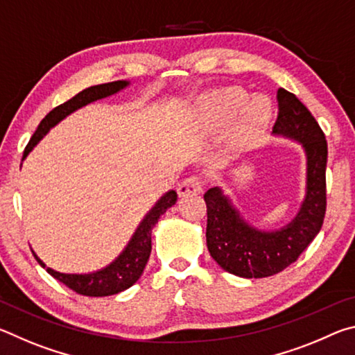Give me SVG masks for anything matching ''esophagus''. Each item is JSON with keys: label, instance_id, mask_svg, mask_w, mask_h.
I'll return each mask as SVG.
<instances>
[{"label": "esophagus", "instance_id": "1", "mask_svg": "<svg viewBox=\"0 0 355 355\" xmlns=\"http://www.w3.org/2000/svg\"><path fill=\"white\" fill-rule=\"evenodd\" d=\"M178 196L180 197H186V196H191V194H199L202 191V182L199 177H189L186 178L184 182L178 186Z\"/></svg>", "mask_w": 355, "mask_h": 355}]
</instances>
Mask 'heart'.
Wrapping results in <instances>:
<instances>
[{
	"mask_svg": "<svg viewBox=\"0 0 355 355\" xmlns=\"http://www.w3.org/2000/svg\"><path fill=\"white\" fill-rule=\"evenodd\" d=\"M248 101L249 95L241 89H230L216 103V114L219 117H232L241 111V116L236 122V133L241 137L249 136L261 128L271 116V103L266 98L257 97L249 104Z\"/></svg>",
	"mask_w": 355,
	"mask_h": 355,
	"instance_id": "obj_1",
	"label": "heart"
}]
</instances>
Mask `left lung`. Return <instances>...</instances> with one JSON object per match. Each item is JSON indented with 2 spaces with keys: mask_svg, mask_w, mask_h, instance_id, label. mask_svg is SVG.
Returning a JSON list of instances; mask_svg holds the SVG:
<instances>
[{
  "mask_svg": "<svg viewBox=\"0 0 355 355\" xmlns=\"http://www.w3.org/2000/svg\"><path fill=\"white\" fill-rule=\"evenodd\" d=\"M277 103L272 133L299 142L307 158L305 199L294 219L279 230H260L243 219L218 186L203 196L209 255L227 272L244 279L269 277L296 261L320 233L326 214V137L296 95L280 87Z\"/></svg>",
  "mask_w": 355,
  "mask_h": 355,
  "instance_id": "obj_1",
  "label": "left lung"
}]
</instances>
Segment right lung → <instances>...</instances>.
<instances>
[{"mask_svg": "<svg viewBox=\"0 0 355 355\" xmlns=\"http://www.w3.org/2000/svg\"><path fill=\"white\" fill-rule=\"evenodd\" d=\"M130 84V81H112L106 84H98V86H92L76 94L73 98H70L65 103L56 106L55 110L50 111L42 120L40 125L33 135L31 141L28 142V146L23 152V159L31 153V150L37 146V144L44 139V136L50 131V128L55 127L62 119L70 116L71 112H75L80 107L86 106L92 101H97L101 98L110 97L122 91ZM177 202V192L169 191L161 197V199L155 203V207L144 216L139 227L136 228L133 236L127 244V248L122 250L116 260L107 264L106 268H101L95 272L89 274H65L55 271V269L48 268L46 264L35 257V260L42 268L46 269V272L55 277L56 280L62 282L65 286H69L70 290H73L78 294L89 297H103V296H112L120 291H125L127 288L133 286L144 272V268L148 261L150 252H152V228L155 227L158 219L163 216L167 208L175 205Z\"/></svg>", "mask_w": 355, "mask_h": 355, "instance_id": "right-lung-1", "label": "right lung"}]
</instances>
